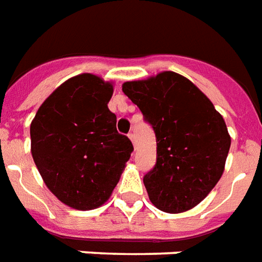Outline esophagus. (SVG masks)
Here are the masks:
<instances>
[{
	"label": "esophagus",
	"mask_w": 262,
	"mask_h": 262,
	"mask_svg": "<svg viewBox=\"0 0 262 262\" xmlns=\"http://www.w3.org/2000/svg\"><path fill=\"white\" fill-rule=\"evenodd\" d=\"M127 137L132 140V143H133V145H135V135L130 132V133H127Z\"/></svg>",
	"instance_id": "esophagus-1"
}]
</instances>
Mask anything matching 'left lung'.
<instances>
[{"label": "left lung", "instance_id": "left-lung-1", "mask_svg": "<svg viewBox=\"0 0 262 262\" xmlns=\"http://www.w3.org/2000/svg\"><path fill=\"white\" fill-rule=\"evenodd\" d=\"M157 137V162L145 173L149 201L166 213L202 202L224 171L231 137L214 105L191 81L165 71L122 85Z\"/></svg>", "mask_w": 262, "mask_h": 262}]
</instances>
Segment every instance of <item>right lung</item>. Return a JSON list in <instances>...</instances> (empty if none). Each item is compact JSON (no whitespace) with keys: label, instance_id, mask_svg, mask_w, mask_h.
<instances>
[{"label":"right lung","instance_id":"1","mask_svg":"<svg viewBox=\"0 0 262 262\" xmlns=\"http://www.w3.org/2000/svg\"><path fill=\"white\" fill-rule=\"evenodd\" d=\"M113 91L96 75H77L43 101L30 126L31 154L45 184L78 210L108 199L133 152L107 107Z\"/></svg>","mask_w":262,"mask_h":262}]
</instances>
